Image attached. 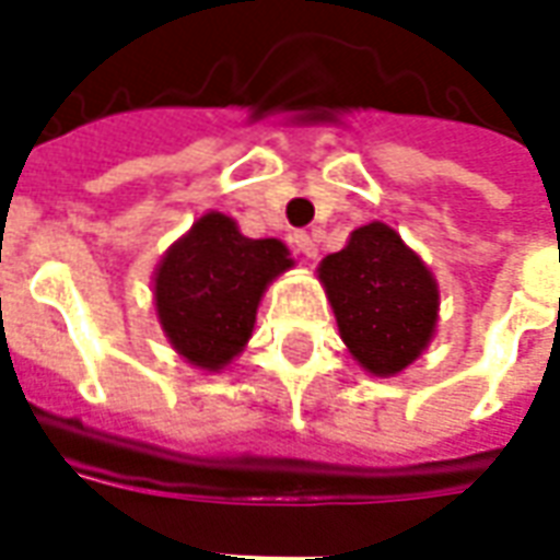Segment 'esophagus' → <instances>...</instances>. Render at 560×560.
I'll list each match as a JSON object with an SVG mask.
<instances>
[{"label":"esophagus","instance_id":"esophagus-1","mask_svg":"<svg viewBox=\"0 0 560 560\" xmlns=\"http://www.w3.org/2000/svg\"><path fill=\"white\" fill-rule=\"evenodd\" d=\"M291 240H293V245H296V252H300L303 257H308V260L317 255V243L305 231H296Z\"/></svg>","mask_w":560,"mask_h":560}]
</instances>
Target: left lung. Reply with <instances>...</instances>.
Returning <instances> with one entry per match:
<instances>
[{
  "label": "left lung",
  "mask_w": 560,
  "mask_h": 560,
  "mask_svg": "<svg viewBox=\"0 0 560 560\" xmlns=\"http://www.w3.org/2000/svg\"><path fill=\"white\" fill-rule=\"evenodd\" d=\"M341 341L369 375L393 377L432 345L441 291L432 269L384 221H369L317 267Z\"/></svg>",
  "instance_id": "left-lung-1"
}]
</instances>
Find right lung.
I'll return each instance as SVG.
<instances>
[{
    "label": "right lung",
    "mask_w": 560,
    "mask_h": 560,
    "mask_svg": "<svg viewBox=\"0 0 560 560\" xmlns=\"http://www.w3.org/2000/svg\"><path fill=\"white\" fill-rule=\"evenodd\" d=\"M293 257L281 240H252L209 209L161 255L152 272V305L164 339L185 363L221 372L245 351L257 305Z\"/></svg>",
    "instance_id": "1"
}]
</instances>
